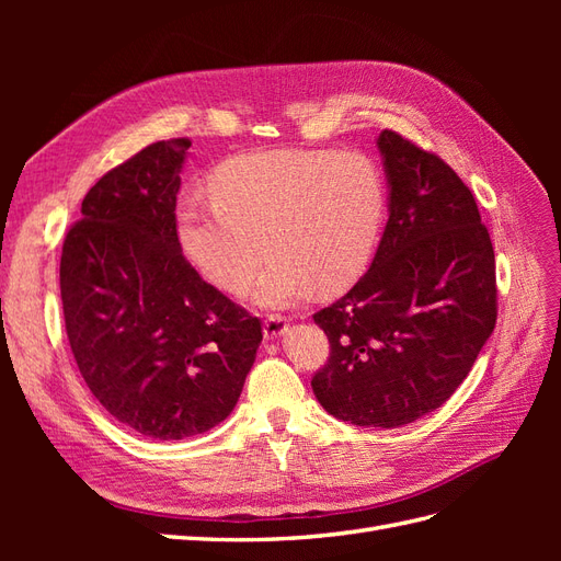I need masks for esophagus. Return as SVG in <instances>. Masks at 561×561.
<instances>
[{
  "label": "esophagus",
  "instance_id": "obj_1",
  "mask_svg": "<svg viewBox=\"0 0 561 561\" xmlns=\"http://www.w3.org/2000/svg\"><path fill=\"white\" fill-rule=\"evenodd\" d=\"M287 332V320L283 316H268L264 320V336L266 339H278Z\"/></svg>",
  "mask_w": 561,
  "mask_h": 561
}]
</instances>
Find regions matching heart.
I'll use <instances>...</instances> for the list:
<instances>
[{
  "mask_svg": "<svg viewBox=\"0 0 561 561\" xmlns=\"http://www.w3.org/2000/svg\"><path fill=\"white\" fill-rule=\"evenodd\" d=\"M210 198L180 201L178 245L208 283L243 293L262 240L271 260L250 299L264 309L353 285L375 257L386 213L379 165L358 151L236 157L213 173Z\"/></svg>",
  "mask_w": 561,
  "mask_h": 561,
  "instance_id": "b5f03b06",
  "label": "heart"
}]
</instances>
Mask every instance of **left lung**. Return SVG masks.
<instances>
[{
  "label": "left lung",
  "mask_w": 561,
  "mask_h": 561,
  "mask_svg": "<svg viewBox=\"0 0 561 561\" xmlns=\"http://www.w3.org/2000/svg\"><path fill=\"white\" fill-rule=\"evenodd\" d=\"M388 222L367 274L313 316L330 360L311 386L322 410L398 428L445 404L496 325V264L472 192L393 130L377 138Z\"/></svg>",
  "instance_id": "left-lung-1"
}]
</instances>
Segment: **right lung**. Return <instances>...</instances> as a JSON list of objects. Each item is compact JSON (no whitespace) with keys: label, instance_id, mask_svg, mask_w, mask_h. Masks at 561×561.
I'll return each instance as SVG.
<instances>
[{"label":"right lung","instance_id":"add662e5","mask_svg":"<svg viewBox=\"0 0 561 561\" xmlns=\"http://www.w3.org/2000/svg\"><path fill=\"white\" fill-rule=\"evenodd\" d=\"M190 140H161L100 178L60 257L65 330L95 400L149 439L222 423L262 344L257 318L186 262L175 236Z\"/></svg>","mask_w":561,"mask_h":561}]
</instances>
